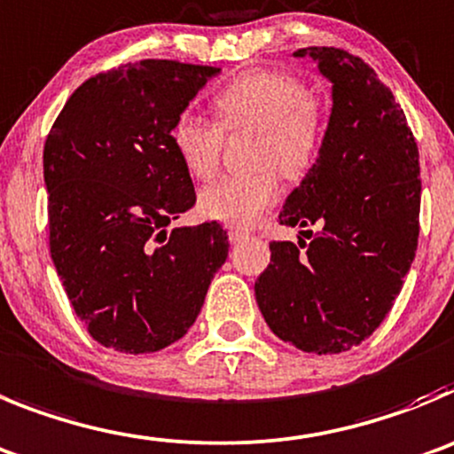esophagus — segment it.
I'll return each instance as SVG.
<instances>
[{"instance_id":"34e87169","label":"esophagus","mask_w":454,"mask_h":454,"mask_svg":"<svg viewBox=\"0 0 454 454\" xmlns=\"http://www.w3.org/2000/svg\"><path fill=\"white\" fill-rule=\"evenodd\" d=\"M227 234H230V240H231V243H239V240L247 239L249 231H247V230H240V227H236V224H231L230 230H227Z\"/></svg>"}]
</instances>
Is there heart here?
I'll return each instance as SVG.
<instances>
[{
  "mask_svg": "<svg viewBox=\"0 0 454 454\" xmlns=\"http://www.w3.org/2000/svg\"><path fill=\"white\" fill-rule=\"evenodd\" d=\"M220 126L227 132H256L254 164H272L286 177L310 168L324 135V114L306 85L294 76L270 69H252L218 91L214 101ZM205 116L182 114L170 139L177 157L193 177L207 180L218 170L223 130ZM278 195L272 168L247 176H224L200 191V214L236 227L254 223Z\"/></svg>",
  "mask_w": 454,
  "mask_h": 454,
  "instance_id": "obj_1",
  "label": "heart"
}]
</instances>
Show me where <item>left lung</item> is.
<instances>
[{"label": "left lung", "mask_w": 454, "mask_h": 454, "mask_svg": "<svg viewBox=\"0 0 454 454\" xmlns=\"http://www.w3.org/2000/svg\"><path fill=\"white\" fill-rule=\"evenodd\" d=\"M293 56L331 82V116L278 223L317 234L270 243L254 293L277 338L326 356L364 342L392 310L417 254L421 168L401 106L367 62L333 47Z\"/></svg>", "instance_id": "obj_1"}]
</instances>
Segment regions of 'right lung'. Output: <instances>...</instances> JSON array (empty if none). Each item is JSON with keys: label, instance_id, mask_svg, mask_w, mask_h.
Instances as JSON below:
<instances>
[{"label": "right lung", "instance_id": "right-lung-1", "mask_svg": "<svg viewBox=\"0 0 454 454\" xmlns=\"http://www.w3.org/2000/svg\"><path fill=\"white\" fill-rule=\"evenodd\" d=\"M218 67L141 60L90 78L44 144L49 245L74 310L103 347L153 353L198 317L230 240L168 224L195 205L170 132Z\"/></svg>", "mask_w": 454, "mask_h": 454}]
</instances>
